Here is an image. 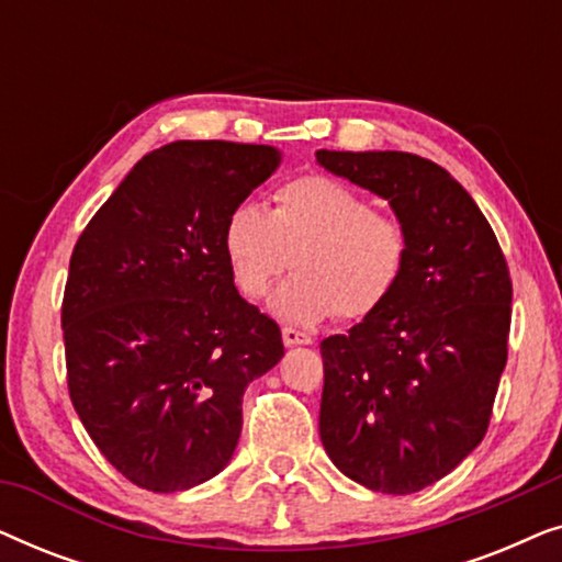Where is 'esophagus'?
Masks as SVG:
<instances>
[{
  "instance_id": "1",
  "label": "esophagus",
  "mask_w": 562,
  "mask_h": 562,
  "mask_svg": "<svg viewBox=\"0 0 562 562\" xmlns=\"http://www.w3.org/2000/svg\"><path fill=\"white\" fill-rule=\"evenodd\" d=\"M281 337H283V345H286V348H294V345H312V335H306L296 327H283Z\"/></svg>"
}]
</instances>
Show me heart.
I'll list each match as a JSON object with an SVG mask.
<instances>
[{"label":"heart","mask_w":562,"mask_h":562,"mask_svg":"<svg viewBox=\"0 0 562 562\" xmlns=\"http://www.w3.org/2000/svg\"><path fill=\"white\" fill-rule=\"evenodd\" d=\"M222 250L243 296L263 299L289 271L296 276L271 310L294 325L340 314L363 319L386 304L409 263V229L348 183L306 173L276 189L271 212L243 202L222 227Z\"/></svg>","instance_id":"b5f03b06"}]
</instances>
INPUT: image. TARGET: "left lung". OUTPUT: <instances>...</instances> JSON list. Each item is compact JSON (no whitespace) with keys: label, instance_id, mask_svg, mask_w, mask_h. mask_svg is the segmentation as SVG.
Here are the masks:
<instances>
[{"label":"left lung","instance_id":"left-lung-1","mask_svg":"<svg viewBox=\"0 0 562 562\" xmlns=\"http://www.w3.org/2000/svg\"><path fill=\"white\" fill-rule=\"evenodd\" d=\"M409 229L394 294L348 335L322 340L319 437L348 479L381 494L432 486L479 448L506 366L512 279L471 194L398 150H317Z\"/></svg>","mask_w":562,"mask_h":562}]
</instances>
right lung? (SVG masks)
Wrapping results in <instances>:
<instances>
[{
	"mask_svg": "<svg viewBox=\"0 0 562 562\" xmlns=\"http://www.w3.org/2000/svg\"><path fill=\"white\" fill-rule=\"evenodd\" d=\"M281 164L271 145L176 140L137 160L76 243L60 310L68 394L99 452L173 494L233 458L281 329L237 294L222 227Z\"/></svg>",
	"mask_w": 562,
	"mask_h": 562,
	"instance_id": "right-lung-1",
	"label": "right lung"
}]
</instances>
